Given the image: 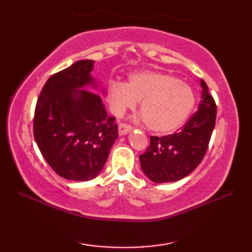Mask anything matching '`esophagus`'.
<instances>
[{
	"label": "esophagus",
	"mask_w": 252,
	"mask_h": 252,
	"mask_svg": "<svg viewBox=\"0 0 252 252\" xmlns=\"http://www.w3.org/2000/svg\"><path fill=\"white\" fill-rule=\"evenodd\" d=\"M118 129H119L120 135H126V133H129L132 130V126L130 125H126V123H120Z\"/></svg>",
	"instance_id": "obj_1"
}]
</instances>
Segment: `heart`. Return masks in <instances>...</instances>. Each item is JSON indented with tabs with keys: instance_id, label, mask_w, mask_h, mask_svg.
<instances>
[{
	"instance_id": "heart-1",
	"label": "heart",
	"mask_w": 252,
	"mask_h": 252,
	"mask_svg": "<svg viewBox=\"0 0 252 252\" xmlns=\"http://www.w3.org/2000/svg\"><path fill=\"white\" fill-rule=\"evenodd\" d=\"M110 108L117 116L141 100L140 109L147 127L158 134H169L184 125L195 106L189 85L159 71L133 73L127 82H114L108 90Z\"/></svg>"
}]
</instances>
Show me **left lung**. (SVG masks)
<instances>
[{"instance_id": "left-lung-1", "label": "left lung", "mask_w": 252, "mask_h": 252, "mask_svg": "<svg viewBox=\"0 0 252 252\" xmlns=\"http://www.w3.org/2000/svg\"><path fill=\"white\" fill-rule=\"evenodd\" d=\"M202 95L198 110L173 134L151 136L140 155L143 172L155 183L175 182L192 172L205 157L216 126L217 105L201 80Z\"/></svg>"}]
</instances>
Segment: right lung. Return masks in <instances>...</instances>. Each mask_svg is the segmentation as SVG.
Listing matches in <instances>:
<instances>
[{
	"mask_svg": "<svg viewBox=\"0 0 252 252\" xmlns=\"http://www.w3.org/2000/svg\"><path fill=\"white\" fill-rule=\"evenodd\" d=\"M94 61H79L47 80L37 97L33 135L55 173L69 181L95 178L118 137L115 117L99 94L77 88L93 83Z\"/></svg>",
	"mask_w": 252,
	"mask_h": 252,
	"instance_id": "right-lung-1",
	"label": "right lung"
}]
</instances>
